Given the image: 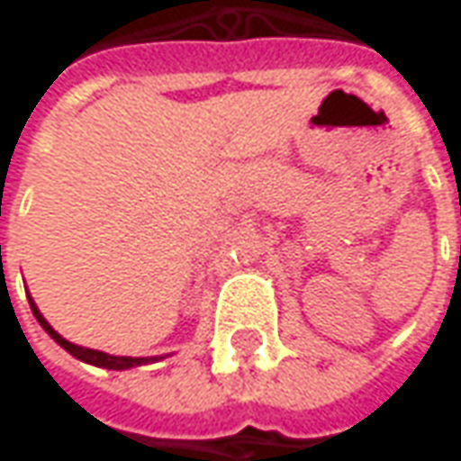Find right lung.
I'll return each instance as SVG.
<instances>
[{
  "mask_svg": "<svg viewBox=\"0 0 461 461\" xmlns=\"http://www.w3.org/2000/svg\"><path fill=\"white\" fill-rule=\"evenodd\" d=\"M28 302H31V310L35 314V320H38V325L43 328V330L49 332L50 338L61 346L64 350H69L74 358H79V361H85V364H92V366H103V369H115V371H123L131 369V366H141V364H149V361H157L159 356H151V358H131V356H111V353H103V350H92V348H82V346H74L69 343L67 338H61L59 332L50 328L49 322H46V317L41 314V310L35 307V302H32V296H28Z\"/></svg>",
  "mask_w": 461,
  "mask_h": 461,
  "instance_id": "add662e5",
  "label": "right lung"
}]
</instances>
